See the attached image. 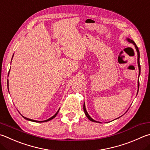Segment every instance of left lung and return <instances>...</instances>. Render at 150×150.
<instances>
[{
  "label": "left lung",
  "instance_id": "1",
  "mask_svg": "<svg viewBox=\"0 0 150 150\" xmlns=\"http://www.w3.org/2000/svg\"><path fill=\"white\" fill-rule=\"evenodd\" d=\"M127 40L128 41H129V42H131V43H132L133 45H135V48H136V49H137V53H138V68H139V75H140V52H139V50H138V47L137 46V45L135 44V42L133 41L132 40H131V39H127ZM138 89H139V81H138ZM83 110H84V113H85V115H86V116L87 117H88V119H89L90 121H93V122H98V121H95V120H94V119H92L91 117L89 116V115L88 114V113H87V111H86V108H85V106H84V105H83Z\"/></svg>",
  "mask_w": 150,
  "mask_h": 150
}]
</instances>
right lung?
I'll return each mask as SVG.
<instances>
[{
    "label": "right lung",
    "instance_id": "right-lung-1",
    "mask_svg": "<svg viewBox=\"0 0 150 150\" xmlns=\"http://www.w3.org/2000/svg\"><path fill=\"white\" fill-rule=\"evenodd\" d=\"M58 111H59V110L57 111L56 112V113L55 114V115H54V116H52V117H50V119H47V120H45V121H35V120H33V119H28V118H27V117H23H23L24 118V119H27V120H29V121H33V122H47V121H50V120H51V119H54V117H55L57 115V114L58 113Z\"/></svg>",
    "mask_w": 150,
    "mask_h": 150
}]
</instances>
